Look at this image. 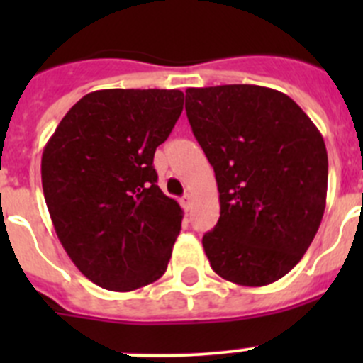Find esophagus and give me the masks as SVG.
Listing matches in <instances>:
<instances>
[{"label": "esophagus", "instance_id": "1", "mask_svg": "<svg viewBox=\"0 0 363 363\" xmlns=\"http://www.w3.org/2000/svg\"><path fill=\"white\" fill-rule=\"evenodd\" d=\"M181 203H182V207H184V211H189L193 205V195L186 193V195L181 199Z\"/></svg>", "mask_w": 363, "mask_h": 363}]
</instances>
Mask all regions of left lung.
<instances>
[{
	"label": "left lung",
	"mask_w": 363,
	"mask_h": 363,
	"mask_svg": "<svg viewBox=\"0 0 363 363\" xmlns=\"http://www.w3.org/2000/svg\"><path fill=\"white\" fill-rule=\"evenodd\" d=\"M186 113L219 189V221L202 239L212 270L240 286L281 279L323 218V137L290 96L251 84L189 87Z\"/></svg>",
	"instance_id": "8db88e82"
}]
</instances>
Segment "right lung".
<instances>
[{"label":"right lung","instance_id":"obj_1","mask_svg":"<svg viewBox=\"0 0 363 363\" xmlns=\"http://www.w3.org/2000/svg\"><path fill=\"white\" fill-rule=\"evenodd\" d=\"M184 105L179 89H101L61 119L42 155L57 239L98 286L133 291L164 274L182 208L156 184V147Z\"/></svg>","mask_w":363,"mask_h":363}]
</instances>
